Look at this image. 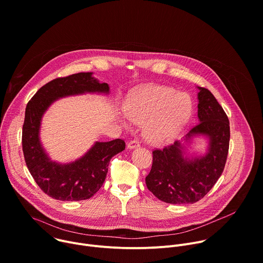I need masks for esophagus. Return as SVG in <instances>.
Returning a JSON list of instances; mask_svg holds the SVG:
<instances>
[{
  "mask_svg": "<svg viewBox=\"0 0 263 263\" xmlns=\"http://www.w3.org/2000/svg\"><path fill=\"white\" fill-rule=\"evenodd\" d=\"M140 144H139V141L138 140H136V139H134V140H131L129 143H128V148H130V149H132V148H135V147H138Z\"/></svg>",
  "mask_w": 263,
  "mask_h": 263,
  "instance_id": "1",
  "label": "esophagus"
}]
</instances>
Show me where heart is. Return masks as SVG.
<instances>
[{"label": "heart", "instance_id": "obj_1", "mask_svg": "<svg viewBox=\"0 0 263 263\" xmlns=\"http://www.w3.org/2000/svg\"><path fill=\"white\" fill-rule=\"evenodd\" d=\"M193 112L191 98L167 86L152 85L132 95L125 104L126 118L144 124V136L156 144L171 141L189 122ZM126 128L129 127L124 123Z\"/></svg>", "mask_w": 263, "mask_h": 263}]
</instances>
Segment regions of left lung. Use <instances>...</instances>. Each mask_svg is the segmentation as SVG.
I'll list each match as a JSON object with an SVG mask.
<instances>
[{
	"label": "left lung",
	"instance_id": "left-lung-1",
	"mask_svg": "<svg viewBox=\"0 0 263 263\" xmlns=\"http://www.w3.org/2000/svg\"><path fill=\"white\" fill-rule=\"evenodd\" d=\"M197 124L186 134L184 141L203 135L208 138L203 156L186 157L181 141L153 151L151 172L145 177L147 190L160 201L170 204H194L204 198L220 177L227 161L230 123L226 112L214 96L198 87Z\"/></svg>",
	"mask_w": 263,
	"mask_h": 263
}]
</instances>
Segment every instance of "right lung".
<instances>
[{
	"label": "right lung",
	"instance_id": "add662e5",
	"mask_svg": "<svg viewBox=\"0 0 263 263\" xmlns=\"http://www.w3.org/2000/svg\"><path fill=\"white\" fill-rule=\"evenodd\" d=\"M86 92L109 93V85L100 83L92 72H78L57 78L41 87L29 101L23 126V152L27 167L40 189L59 201H82L91 198L102 187L110 159L125 149V141L118 138L96 141L78 160L61 164L52 161L40 138L45 112L56 100Z\"/></svg>",
	"mask_w": 263,
	"mask_h": 263
}]
</instances>
